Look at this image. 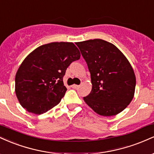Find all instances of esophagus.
I'll return each instance as SVG.
<instances>
[{
	"mask_svg": "<svg viewBox=\"0 0 154 154\" xmlns=\"http://www.w3.org/2000/svg\"><path fill=\"white\" fill-rule=\"evenodd\" d=\"M71 87L72 88H74V89H77V88H79V85H72Z\"/></svg>",
	"mask_w": 154,
	"mask_h": 154,
	"instance_id": "1",
	"label": "esophagus"
}]
</instances>
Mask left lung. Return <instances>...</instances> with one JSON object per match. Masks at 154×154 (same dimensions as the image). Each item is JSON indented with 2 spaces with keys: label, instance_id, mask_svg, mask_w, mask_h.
I'll return each mask as SVG.
<instances>
[{
  "label": "left lung",
  "instance_id": "8db88e82",
  "mask_svg": "<svg viewBox=\"0 0 154 154\" xmlns=\"http://www.w3.org/2000/svg\"><path fill=\"white\" fill-rule=\"evenodd\" d=\"M91 73L92 91L85 103L101 116H114L130 104L136 79L132 67L115 45L101 39L76 43Z\"/></svg>",
  "mask_w": 154,
  "mask_h": 154
}]
</instances>
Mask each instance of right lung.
I'll return each mask as SVG.
<instances>
[{
	"label": "right lung",
	"mask_w": 154,
	"mask_h": 154,
	"mask_svg": "<svg viewBox=\"0 0 154 154\" xmlns=\"http://www.w3.org/2000/svg\"><path fill=\"white\" fill-rule=\"evenodd\" d=\"M79 58L78 48L67 42L45 44L30 53L15 77L16 95L22 106L40 114L57 105L67 90L63 82L66 69Z\"/></svg>",
	"instance_id": "add662e5"
}]
</instances>
